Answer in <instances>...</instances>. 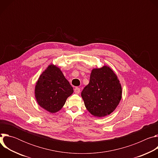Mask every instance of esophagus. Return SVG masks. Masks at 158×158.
I'll return each instance as SVG.
<instances>
[{
  "mask_svg": "<svg viewBox=\"0 0 158 158\" xmlns=\"http://www.w3.org/2000/svg\"><path fill=\"white\" fill-rule=\"evenodd\" d=\"M80 91H81V89H80V88H79V87H76L75 89H74V92H75V93L76 94H79V93H80Z\"/></svg>",
  "mask_w": 158,
  "mask_h": 158,
  "instance_id": "esophagus-1",
  "label": "esophagus"
}]
</instances>
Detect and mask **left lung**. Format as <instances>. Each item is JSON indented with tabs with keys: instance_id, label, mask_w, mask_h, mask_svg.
<instances>
[{
	"instance_id": "8db88e82",
	"label": "left lung",
	"mask_w": 158,
	"mask_h": 158,
	"mask_svg": "<svg viewBox=\"0 0 158 158\" xmlns=\"http://www.w3.org/2000/svg\"><path fill=\"white\" fill-rule=\"evenodd\" d=\"M87 110L94 117L110 114L122 98V86L118 76L107 65L93 69L89 83L81 93Z\"/></svg>"
}]
</instances>
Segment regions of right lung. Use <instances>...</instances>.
Listing matches in <instances>:
<instances>
[{
	"label": "right lung",
	"mask_w": 158,
	"mask_h": 158,
	"mask_svg": "<svg viewBox=\"0 0 158 158\" xmlns=\"http://www.w3.org/2000/svg\"><path fill=\"white\" fill-rule=\"evenodd\" d=\"M34 92L37 104L51 113H55L62 108L74 90L59 67L52 64L40 74Z\"/></svg>",
	"instance_id": "1"
}]
</instances>
